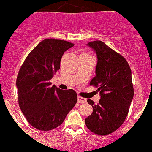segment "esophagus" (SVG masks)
<instances>
[{
  "label": "esophagus",
  "mask_w": 152,
  "mask_h": 152,
  "mask_svg": "<svg viewBox=\"0 0 152 152\" xmlns=\"http://www.w3.org/2000/svg\"><path fill=\"white\" fill-rule=\"evenodd\" d=\"M87 102V100L84 97H81L80 96L78 97V103H85Z\"/></svg>",
  "instance_id": "1"
}]
</instances>
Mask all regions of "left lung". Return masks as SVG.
I'll return each instance as SVG.
<instances>
[{
    "mask_svg": "<svg viewBox=\"0 0 152 152\" xmlns=\"http://www.w3.org/2000/svg\"><path fill=\"white\" fill-rule=\"evenodd\" d=\"M87 46L95 51L97 58L96 75L89 84L97 87L100 99L97 105L87 100L93 111L86 118L85 124L94 133L109 135L122 125L128 114L134 95L132 73L123 56L103 41H92Z\"/></svg>",
    "mask_w": 152,
    "mask_h": 152,
    "instance_id": "left-lung-1",
    "label": "left lung"
}]
</instances>
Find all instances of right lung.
I'll list each match as a JSON object with an SVG mask.
<instances>
[{"mask_svg": "<svg viewBox=\"0 0 152 152\" xmlns=\"http://www.w3.org/2000/svg\"><path fill=\"white\" fill-rule=\"evenodd\" d=\"M73 46L63 40H43L20 68L17 79L19 105L28 122L38 130L59 127L77 102L73 89L62 90L50 82L60 69L64 52Z\"/></svg>", "mask_w": 152, "mask_h": 152, "instance_id": "obj_1", "label": "right lung"}]
</instances>
